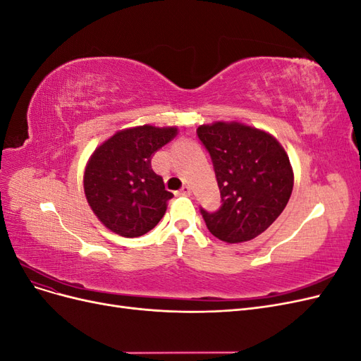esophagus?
<instances>
[{
  "label": "esophagus",
  "mask_w": 361,
  "mask_h": 361,
  "mask_svg": "<svg viewBox=\"0 0 361 361\" xmlns=\"http://www.w3.org/2000/svg\"><path fill=\"white\" fill-rule=\"evenodd\" d=\"M179 195H190L191 194V187L190 185H183V187L178 191Z\"/></svg>",
  "instance_id": "obj_1"
}]
</instances>
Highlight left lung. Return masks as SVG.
I'll return each instance as SVG.
<instances>
[{
	"label": "left lung",
	"mask_w": 361,
	"mask_h": 361,
	"mask_svg": "<svg viewBox=\"0 0 361 361\" xmlns=\"http://www.w3.org/2000/svg\"><path fill=\"white\" fill-rule=\"evenodd\" d=\"M197 135L211 155L223 202L216 212L200 209L209 232L227 244L264 233L292 194L286 150L265 130L239 122L202 125Z\"/></svg>",
	"instance_id": "obj_1"
}]
</instances>
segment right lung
<instances>
[{
  "mask_svg": "<svg viewBox=\"0 0 361 361\" xmlns=\"http://www.w3.org/2000/svg\"><path fill=\"white\" fill-rule=\"evenodd\" d=\"M178 135L176 126L123 129L97 147L84 171V192L106 228L137 238L152 231L173 194L152 170V155Z\"/></svg>",
  "mask_w": 361,
  "mask_h": 361,
  "instance_id": "right-lung-1",
  "label": "right lung"
}]
</instances>
